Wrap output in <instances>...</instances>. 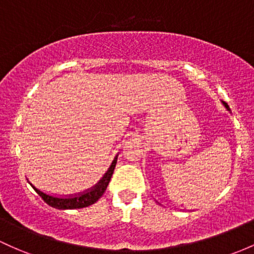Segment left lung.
Segmentation results:
<instances>
[{"instance_id":"8db88e82","label":"left lung","mask_w":254,"mask_h":254,"mask_svg":"<svg viewBox=\"0 0 254 254\" xmlns=\"http://www.w3.org/2000/svg\"><path fill=\"white\" fill-rule=\"evenodd\" d=\"M222 104H223V106H224V107H225V108H227V110H228V111H230V108H229V106H228V104H227V102H224V101H222Z\"/></svg>"}]
</instances>
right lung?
<instances>
[{"instance_id": "right-lung-1", "label": "right lung", "mask_w": 254, "mask_h": 254, "mask_svg": "<svg viewBox=\"0 0 254 254\" xmlns=\"http://www.w3.org/2000/svg\"><path fill=\"white\" fill-rule=\"evenodd\" d=\"M117 164V158L114 159L112 165L110 166V169L107 170V172L104 175V177L96 183L95 186L91 187V188L86 189V190L82 191V193H78L67 197H58L54 195L46 194L44 191L40 190V189L36 188L35 186H32V188L35 189L36 193L40 194L42 199L47 202V204L52 206V207L59 208V210H74V208H83L88 207V206L95 204L97 200L102 196L105 193L106 188H107L108 183H110L111 177H112L114 168H116Z\"/></svg>"}]
</instances>
